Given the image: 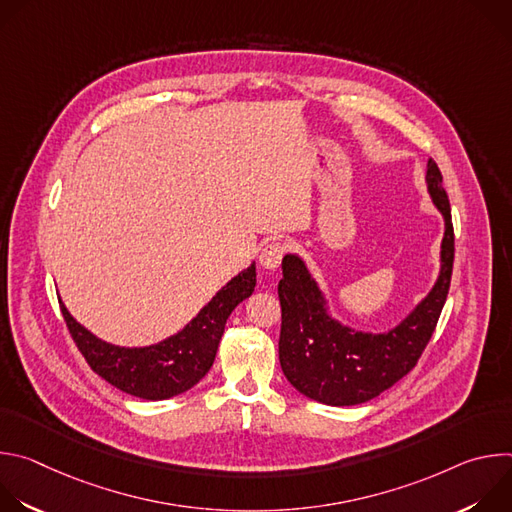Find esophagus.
I'll use <instances>...</instances> for the list:
<instances>
[{"label": "esophagus", "instance_id": "1", "mask_svg": "<svg viewBox=\"0 0 512 512\" xmlns=\"http://www.w3.org/2000/svg\"><path fill=\"white\" fill-rule=\"evenodd\" d=\"M285 255V245L279 243V241H271L267 243L263 249H261V255H259V261L265 269H275L279 267L281 259Z\"/></svg>", "mask_w": 512, "mask_h": 512}]
</instances>
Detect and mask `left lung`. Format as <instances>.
Segmentation results:
<instances>
[{"label": "left lung", "instance_id": "left-lung-1", "mask_svg": "<svg viewBox=\"0 0 512 512\" xmlns=\"http://www.w3.org/2000/svg\"><path fill=\"white\" fill-rule=\"evenodd\" d=\"M444 178L427 162V188L446 218L442 271L429 296L387 334H362L334 322L304 261L285 255L277 294L281 304L279 362L302 395L326 405L371 401L403 379L423 354L446 304L454 269V225Z\"/></svg>", "mask_w": 512, "mask_h": 512}]
</instances>
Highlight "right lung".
<instances>
[{
    "label": "right lung",
    "mask_w": 512,
    "mask_h": 512,
    "mask_svg": "<svg viewBox=\"0 0 512 512\" xmlns=\"http://www.w3.org/2000/svg\"><path fill=\"white\" fill-rule=\"evenodd\" d=\"M255 265L233 277L176 336L148 348H119L95 338L60 302L66 328L89 367L107 383L139 399L158 401L194 387L212 367L231 312L253 294Z\"/></svg>",
    "instance_id": "1"
}]
</instances>
